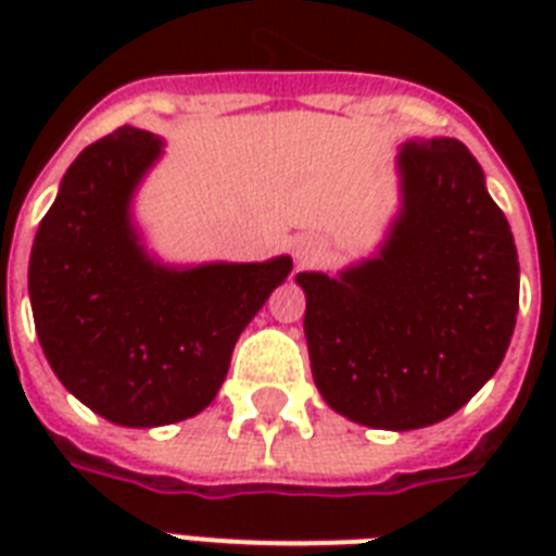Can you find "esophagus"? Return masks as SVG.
Masks as SVG:
<instances>
[{"label": "esophagus", "mask_w": 556, "mask_h": 556, "mask_svg": "<svg viewBox=\"0 0 556 556\" xmlns=\"http://www.w3.org/2000/svg\"><path fill=\"white\" fill-rule=\"evenodd\" d=\"M317 253H320V251H317V244H314V242H296V248H294V256H296V262H300V265L312 262Z\"/></svg>", "instance_id": "34e87169"}]
</instances>
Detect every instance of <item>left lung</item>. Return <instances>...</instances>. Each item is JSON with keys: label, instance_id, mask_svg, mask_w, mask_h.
<instances>
[{"label": "left lung", "instance_id": "8db88e82", "mask_svg": "<svg viewBox=\"0 0 556 556\" xmlns=\"http://www.w3.org/2000/svg\"><path fill=\"white\" fill-rule=\"evenodd\" d=\"M401 213L378 256L296 274L314 383L334 413L418 430L462 409L500 369L519 312L517 244L456 138L406 141Z\"/></svg>", "mask_w": 556, "mask_h": 556}]
</instances>
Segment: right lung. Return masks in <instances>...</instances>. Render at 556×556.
<instances>
[{
	"label": "right lung",
	"instance_id": "right-lung-1",
	"mask_svg": "<svg viewBox=\"0 0 556 556\" xmlns=\"http://www.w3.org/2000/svg\"><path fill=\"white\" fill-rule=\"evenodd\" d=\"M161 138L121 126L65 169L30 248L39 346L83 404L121 427H161L216 397L244 326L291 256L167 268L143 251L132 195Z\"/></svg>",
	"mask_w": 556,
	"mask_h": 556
}]
</instances>
